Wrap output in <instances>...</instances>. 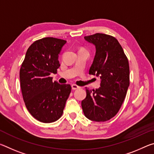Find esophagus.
<instances>
[{
    "label": "esophagus",
    "instance_id": "34e87169",
    "mask_svg": "<svg viewBox=\"0 0 154 154\" xmlns=\"http://www.w3.org/2000/svg\"><path fill=\"white\" fill-rule=\"evenodd\" d=\"M71 87H72V90H77V89H79V88H81L80 86H78V85H77L76 84H72V85H71Z\"/></svg>",
    "mask_w": 154,
    "mask_h": 154
}]
</instances>
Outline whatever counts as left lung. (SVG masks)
I'll use <instances>...</instances> for the list:
<instances>
[{
  "instance_id": "obj_1",
  "label": "left lung",
  "mask_w": 154,
  "mask_h": 154,
  "mask_svg": "<svg viewBox=\"0 0 154 154\" xmlns=\"http://www.w3.org/2000/svg\"><path fill=\"white\" fill-rule=\"evenodd\" d=\"M96 46V55L89 74L100 76V88L89 90L82 101L85 116L90 120L106 122L118 113L130 85L128 60L118 41L103 33L85 36Z\"/></svg>"
}]
</instances>
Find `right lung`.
Masks as SVG:
<instances>
[{
    "label": "right lung",
    "instance_id": "1",
    "mask_svg": "<svg viewBox=\"0 0 154 154\" xmlns=\"http://www.w3.org/2000/svg\"><path fill=\"white\" fill-rule=\"evenodd\" d=\"M66 41L45 37L28 49L20 71V87L25 105L36 119L51 123L60 118L71 92L70 84L52 82L51 73L60 66L58 55Z\"/></svg>",
    "mask_w": 154,
    "mask_h": 154
}]
</instances>
